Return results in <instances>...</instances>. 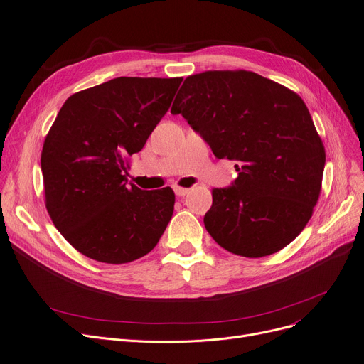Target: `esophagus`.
Masks as SVG:
<instances>
[{"mask_svg": "<svg viewBox=\"0 0 364 364\" xmlns=\"http://www.w3.org/2000/svg\"><path fill=\"white\" fill-rule=\"evenodd\" d=\"M174 192H176V195H177L178 198H183V196H186V195L188 193V188H186V187H180V186H176V187H174Z\"/></svg>", "mask_w": 364, "mask_h": 364, "instance_id": "34e87169", "label": "esophagus"}]
</instances>
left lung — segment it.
Instances as JSON below:
<instances>
[{"label": "left lung", "mask_w": 364, "mask_h": 364, "mask_svg": "<svg viewBox=\"0 0 364 364\" xmlns=\"http://www.w3.org/2000/svg\"><path fill=\"white\" fill-rule=\"evenodd\" d=\"M171 113L236 164L233 186L213 188L203 218L213 239L247 258L288 246L313 215L326 162L299 95L255 72L206 70L187 76Z\"/></svg>", "instance_id": "1"}]
</instances>
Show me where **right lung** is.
I'll use <instances>...</instances> for the list:
<instances>
[{
	"label": "right lung",
	"instance_id": "1",
	"mask_svg": "<svg viewBox=\"0 0 364 364\" xmlns=\"http://www.w3.org/2000/svg\"><path fill=\"white\" fill-rule=\"evenodd\" d=\"M181 81L121 76L72 94L57 114L41 151L46 208L82 255L131 262L164 235L174 213V190L127 186L125 172Z\"/></svg>",
	"mask_w": 364,
	"mask_h": 364
}]
</instances>
